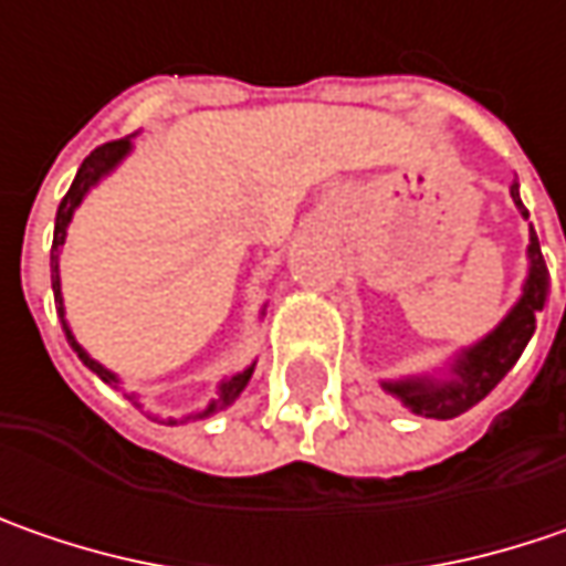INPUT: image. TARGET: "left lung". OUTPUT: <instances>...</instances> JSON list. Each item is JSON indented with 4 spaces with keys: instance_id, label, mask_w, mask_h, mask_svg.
<instances>
[{
    "instance_id": "obj_1",
    "label": "left lung",
    "mask_w": 566,
    "mask_h": 566,
    "mask_svg": "<svg viewBox=\"0 0 566 566\" xmlns=\"http://www.w3.org/2000/svg\"><path fill=\"white\" fill-rule=\"evenodd\" d=\"M510 196L516 202V209L523 218H528L526 206L520 199V186H510ZM528 275L523 284L520 301L497 323V329H491L481 342L462 348V355H455L450 377L447 380H433V377H408V380L382 382L386 392H392L396 399H402L415 415L424 418H455L472 406H479L481 399L504 380L513 370V364L526 352L528 338L535 332V316L545 307L548 297V265L542 259L538 237L528 228Z\"/></svg>"
}]
</instances>
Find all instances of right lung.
I'll use <instances>...</instances> for the list:
<instances>
[{
    "label": "right lung",
    "instance_id": "1",
    "mask_svg": "<svg viewBox=\"0 0 566 566\" xmlns=\"http://www.w3.org/2000/svg\"><path fill=\"white\" fill-rule=\"evenodd\" d=\"M129 151H133V136L107 142V145L94 148V151H91V155L82 160V167H78L75 180H72V186H69V192L62 196L60 211H56V231H53V250H50V279H53V297H56V313H60L65 338H69L72 352L82 357V364H85V367H91V370H94V374H97V377H101L104 382H119V380H116V374H111L104 364H97L94 357L87 355L85 348L75 342V335H72V329H69V323H65V307H62V287H60V250H62V243H65L69 221H72L75 209L82 206V199L87 196V189L101 184V180H104V177H107L113 167L126 158ZM253 367H256V364H250V367H243V370H240V374H234V377L221 380V386H218V396L211 399L209 408H206V411H199V415H192V418H206V415H214V411H221V408L234 406L237 396L247 389V382H250V377H253ZM170 424H174V421H170Z\"/></svg>",
    "mask_w": 566,
    "mask_h": 566
}]
</instances>
